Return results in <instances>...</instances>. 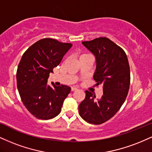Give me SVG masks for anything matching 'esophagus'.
I'll return each mask as SVG.
<instances>
[{"instance_id": "1", "label": "esophagus", "mask_w": 152, "mask_h": 152, "mask_svg": "<svg viewBox=\"0 0 152 152\" xmlns=\"http://www.w3.org/2000/svg\"><path fill=\"white\" fill-rule=\"evenodd\" d=\"M78 91L77 88H71V91Z\"/></svg>"}]
</instances>
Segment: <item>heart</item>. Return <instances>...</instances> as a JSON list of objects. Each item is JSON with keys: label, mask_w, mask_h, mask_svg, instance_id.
Returning a JSON list of instances; mask_svg holds the SVG:
<instances>
[{"label": "heart", "mask_w": 152, "mask_h": 152, "mask_svg": "<svg viewBox=\"0 0 152 152\" xmlns=\"http://www.w3.org/2000/svg\"><path fill=\"white\" fill-rule=\"evenodd\" d=\"M87 55H89V54H81V55L80 56L79 58H81L82 56H87Z\"/></svg>", "instance_id": "obj_1"}]
</instances>
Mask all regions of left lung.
<instances>
[{
	"label": "left lung",
	"mask_w": 152,
	"mask_h": 152,
	"mask_svg": "<svg viewBox=\"0 0 152 152\" xmlns=\"http://www.w3.org/2000/svg\"><path fill=\"white\" fill-rule=\"evenodd\" d=\"M82 44L96 56V86H103V95L96 96L86 91V98L78 106L85 121L100 125L112 118L125 101L130 84V69L125 51L108 38L98 37Z\"/></svg>",
	"instance_id": "left-lung-1"
}]
</instances>
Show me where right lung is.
Listing matches in <instances>:
<instances>
[{
    "mask_svg": "<svg viewBox=\"0 0 152 152\" xmlns=\"http://www.w3.org/2000/svg\"><path fill=\"white\" fill-rule=\"evenodd\" d=\"M71 46V43L44 38L22 56L16 74L18 92L24 105L37 118L49 120L61 112L71 88L64 85L52 88L47 85V79Z\"/></svg>",
    "mask_w": 152,
    "mask_h": 152,
    "instance_id": "obj_1",
    "label": "right lung"
}]
</instances>
